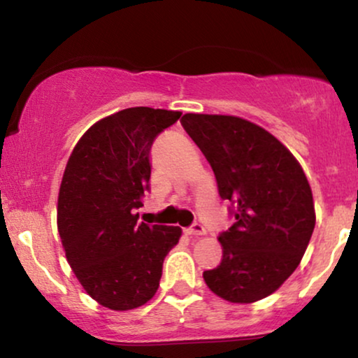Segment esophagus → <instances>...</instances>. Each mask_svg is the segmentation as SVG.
<instances>
[{
    "instance_id": "esophagus-1",
    "label": "esophagus",
    "mask_w": 358,
    "mask_h": 358,
    "mask_svg": "<svg viewBox=\"0 0 358 358\" xmlns=\"http://www.w3.org/2000/svg\"><path fill=\"white\" fill-rule=\"evenodd\" d=\"M187 234H189V236H201V234H206V229L200 223H193L189 228H187Z\"/></svg>"
}]
</instances>
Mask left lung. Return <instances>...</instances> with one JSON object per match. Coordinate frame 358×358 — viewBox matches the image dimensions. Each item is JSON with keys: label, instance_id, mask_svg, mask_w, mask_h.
I'll return each mask as SVG.
<instances>
[{"label": "left lung", "instance_id": "1", "mask_svg": "<svg viewBox=\"0 0 358 358\" xmlns=\"http://www.w3.org/2000/svg\"><path fill=\"white\" fill-rule=\"evenodd\" d=\"M182 125L231 201L234 223L220 234L223 259L203 279L224 301L264 299L296 271L315 226L304 170L268 130L239 117L185 114Z\"/></svg>", "mask_w": 358, "mask_h": 358}]
</instances>
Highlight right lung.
Listing matches in <instances>:
<instances>
[{"label": "right lung", "mask_w": 358, "mask_h": 358, "mask_svg": "<svg viewBox=\"0 0 358 358\" xmlns=\"http://www.w3.org/2000/svg\"><path fill=\"white\" fill-rule=\"evenodd\" d=\"M182 112L130 107L99 120L67 162L57 200V229L67 262L85 292L112 310L143 306L160 286L178 226L137 223L150 189V150Z\"/></svg>", "instance_id": "1"}]
</instances>
